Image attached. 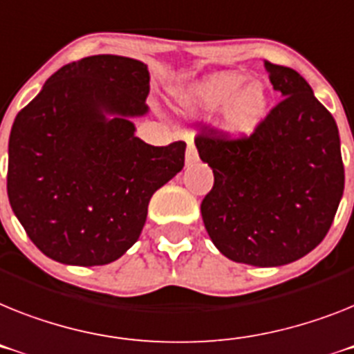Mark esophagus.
I'll return each instance as SVG.
<instances>
[{"mask_svg": "<svg viewBox=\"0 0 354 354\" xmlns=\"http://www.w3.org/2000/svg\"><path fill=\"white\" fill-rule=\"evenodd\" d=\"M196 160H198V151H196L194 147V142L189 140V144H187V153H185V163L189 165V163H194Z\"/></svg>", "mask_w": 354, "mask_h": 354, "instance_id": "esophagus-1", "label": "esophagus"}]
</instances>
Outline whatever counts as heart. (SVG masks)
<instances>
[{
  "label": "heart",
  "mask_w": 354,
  "mask_h": 354,
  "mask_svg": "<svg viewBox=\"0 0 354 354\" xmlns=\"http://www.w3.org/2000/svg\"><path fill=\"white\" fill-rule=\"evenodd\" d=\"M236 71H223L207 77L182 95V106L192 113L225 109L223 126L234 138L250 136L261 127L270 108L266 86Z\"/></svg>",
  "instance_id": "b5f03b06"
}]
</instances>
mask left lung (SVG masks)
Wrapping results in <instances>:
<instances>
[{
  "instance_id": "obj_1",
  "label": "left lung",
  "mask_w": 354,
  "mask_h": 354,
  "mask_svg": "<svg viewBox=\"0 0 354 354\" xmlns=\"http://www.w3.org/2000/svg\"><path fill=\"white\" fill-rule=\"evenodd\" d=\"M283 100L241 138L205 129L200 158L214 172L201 201L210 239L225 257L283 266L319 246L344 194L340 136L333 115L292 68L264 61Z\"/></svg>"
}]
</instances>
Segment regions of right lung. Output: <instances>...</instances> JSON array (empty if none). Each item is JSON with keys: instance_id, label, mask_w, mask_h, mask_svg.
Masks as SVG:
<instances>
[{"instance_id": "1", "label": "right lung", "mask_w": 354, "mask_h": 354, "mask_svg": "<svg viewBox=\"0 0 354 354\" xmlns=\"http://www.w3.org/2000/svg\"><path fill=\"white\" fill-rule=\"evenodd\" d=\"M147 64L91 55L59 68L17 113L7 192L25 232L50 259L117 261L140 237L151 196L185 163V142L154 147L131 118L149 111Z\"/></svg>"}]
</instances>
